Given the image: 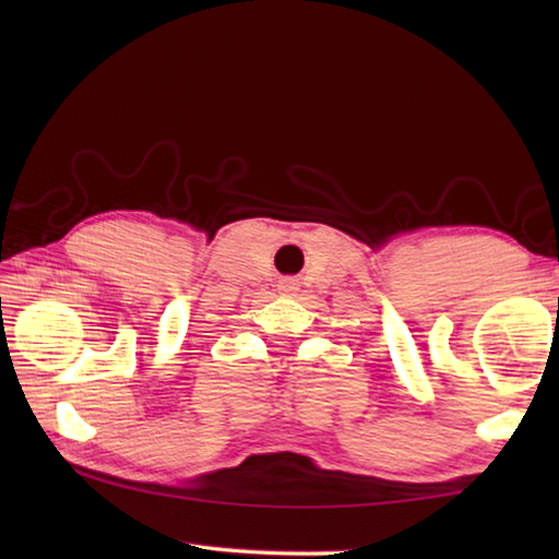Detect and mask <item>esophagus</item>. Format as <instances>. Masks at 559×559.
Wrapping results in <instances>:
<instances>
[{
    "label": "esophagus",
    "mask_w": 559,
    "mask_h": 559,
    "mask_svg": "<svg viewBox=\"0 0 559 559\" xmlns=\"http://www.w3.org/2000/svg\"><path fill=\"white\" fill-rule=\"evenodd\" d=\"M296 288H298V283L293 281V278H283V281H281V290H283V293H293Z\"/></svg>",
    "instance_id": "34e87169"
}]
</instances>
